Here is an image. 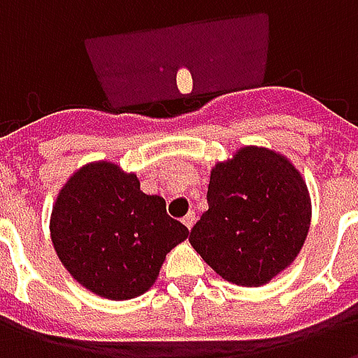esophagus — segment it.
Segmentation results:
<instances>
[{
    "label": "esophagus",
    "instance_id": "34e87169",
    "mask_svg": "<svg viewBox=\"0 0 358 358\" xmlns=\"http://www.w3.org/2000/svg\"><path fill=\"white\" fill-rule=\"evenodd\" d=\"M195 220H197V217H195V213H194V210H189V213H187L186 217L182 218V222H184V224H186L187 230H192V228H194Z\"/></svg>",
    "mask_w": 358,
    "mask_h": 358
}]
</instances>
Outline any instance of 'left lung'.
Wrapping results in <instances>:
<instances>
[{"label": "left lung", "mask_w": 358, "mask_h": 358, "mask_svg": "<svg viewBox=\"0 0 358 358\" xmlns=\"http://www.w3.org/2000/svg\"><path fill=\"white\" fill-rule=\"evenodd\" d=\"M209 209L189 243L236 285H263L299 255L310 226V197L289 159L245 145L210 171Z\"/></svg>", "instance_id": "8db88e82"}]
</instances>
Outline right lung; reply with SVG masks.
<instances>
[{
	"instance_id": "1",
	"label": "right lung",
	"mask_w": 358,
	"mask_h": 358,
	"mask_svg": "<svg viewBox=\"0 0 358 358\" xmlns=\"http://www.w3.org/2000/svg\"><path fill=\"white\" fill-rule=\"evenodd\" d=\"M50 232L59 261L99 297L134 299L155 284L166 253L189 230L166 215L161 195L118 164L97 161L66 180L51 210Z\"/></svg>"
}]
</instances>
